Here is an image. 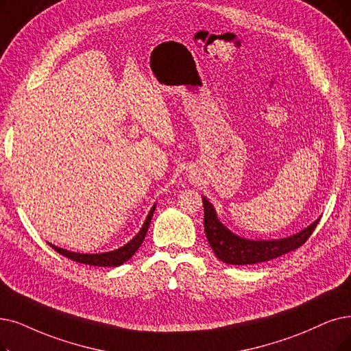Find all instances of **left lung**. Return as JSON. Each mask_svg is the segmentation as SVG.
I'll return each instance as SVG.
<instances>
[{
  "mask_svg": "<svg viewBox=\"0 0 351 351\" xmlns=\"http://www.w3.org/2000/svg\"><path fill=\"white\" fill-rule=\"evenodd\" d=\"M204 232L215 255L228 265H254L272 261L302 246L314 232L319 217L301 232L272 241H254L237 236L219 220L213 204L203 197Z\"/></svg>",
  "mask_w": 351,
  "mask_h": 351,
  "instance_id": "left-lung-1",
  "label": "left lung"
}]
</instances>
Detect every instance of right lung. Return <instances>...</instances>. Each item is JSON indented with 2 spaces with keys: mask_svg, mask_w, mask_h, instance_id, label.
Masks as SVG:
<instances>
[{
  "mask_svg": "<svg viewBox=\"0 0 351 351\" xmlns=\"http://www.w3.org/2000/svg\"><path fill=\"white\" fill-rule=\"evenodd\" d=\"M156 207L157 204H154L149 210V213L143 224V228L139 229V232L132 237V239L127 243L121 246L119 249L115 250H109V252H104V254H77V252H70L67 249L63 247H58L51 243H49L56 252H59L60 255L72 259L75 262L79 263H85V265H90V266H119L123 262H127L128 259L132 258V255L138 250V247L143 245L144 239H145V234L148 232L149 228V223L152 219L154 212H156Z\"/></svg>",
  "mask_w": 351,
  "mask_h": 351,
  "instance_id": "right-lung-1",
  "label": "right lung"
}]
</instances>
